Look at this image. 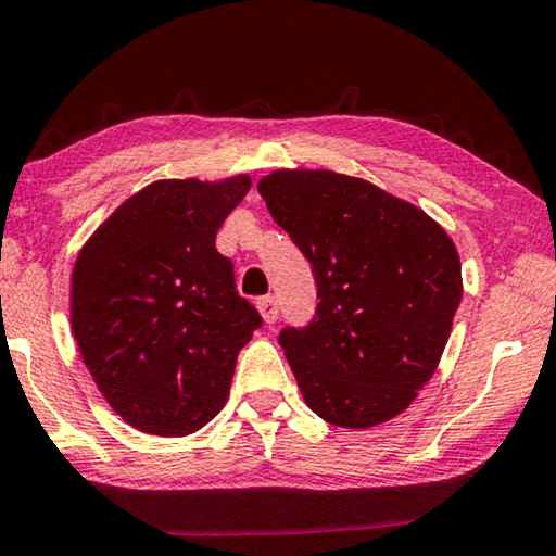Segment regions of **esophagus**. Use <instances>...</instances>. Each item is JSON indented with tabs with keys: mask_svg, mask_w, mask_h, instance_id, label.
I'll return each mask as SVG.
<instances>
[{
	"mask_svg": "<svg viewBox=\"0 0 556 556\" xmlns=\"http://www.w3.org/2000/svg\"><path fill=\"white\" fill-rule=\"evenodd\" d=\"M256 307H260L264 323H267V325H275V323H277L279 304H277L275 296H260V302H256Z\"/></svg>",
	"mask_w": 556,
	"mask_h": 556,
	"instance_id": "esophagus-1",
	"label": "esophagus"
}]
</instances>
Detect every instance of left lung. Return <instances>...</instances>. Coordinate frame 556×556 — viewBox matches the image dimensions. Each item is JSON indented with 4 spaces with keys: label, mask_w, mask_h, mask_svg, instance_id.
I'll return each instance as SVG.
<instances>
[{
    "label": "left lung",
    "mask_w": 556,
    "mask_h": 556,
    "mask_svg": "<svg viewBox=\"0 0 556 556\" xmlns=\"http://www.w3.org/2000/svg\"><path fill=\"white\" fill-rule=\"evenodd\" d=\"M260 193L317 285L315 317L279 332L304 401L340 428L386 424L448 342L464 292L456 247L431 216L363 178L277 170Z\"/></svg>",
    "instance_id": "obj_1"
}]
</instances>
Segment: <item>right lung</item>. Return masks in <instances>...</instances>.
Masks as SVG:
<instances>
[{
	"label": "right lung",
	"mask_w": 556,
	"mask_h": 556,
	"mask_svg": "<svg viewBox=\"0 0 556 556\" xmlns=\"http://www.w3.org/2000/svg\"><path fill=\"white\" fill-rule=\"evenodd\" d=\"M222 184L155 181L77 256L73 332L100 393L130 426L186 435L224 408L239 350L262 315L237 292L216 231L247 197Z\"/></svg>",
	"instance_id": "add662e5"
}]
</instances>
